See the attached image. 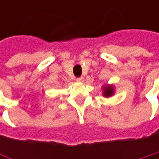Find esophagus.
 Here are the masks:
<instances>
[{"mask_svg": "<svg viewBox=\"0 0 159 159\" xmlns=\"http://www.w3.org/2000/svg\"><path fill=\"white\" fill-rule=\"evenodd\" d=\"M76 82L77 83H83L84 82V77H78V78H76Z\"/></svg>", "mask_w": 159, "mask_h": 159, "instance_id": "obj_1", "label": "esophagus"}]
</instances>
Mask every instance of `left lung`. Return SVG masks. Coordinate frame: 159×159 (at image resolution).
<instances>
[{"label":"left lung","instance_id":"1","mask_svg":"<svg viewBox=\"0 0 159 159\" xmlns=\"http://www.w3.org/2000/svg\"><path fill=\"white\" fill-rule=\"evenodd\" d=\"M102 95L105 98H111L115 94V86L113 84H103L102 86Z\"/></svg>","mask_w":159,"mask_h":159}]
</instances>
